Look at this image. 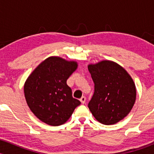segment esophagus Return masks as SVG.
<instances>
[{"mask_svg":"<svg viewBox=\"0 0 154 154\" xmlns=\"http://www.w3.org/2000/svg\"><path fill=\"white\" fill-rule=\"evenodd\" d=\"M79 100H80L81 101V103H82V104H84L85 103V100H86V98L85 96H82V98H80V99H79Z\"/></svg>","mask_w":154,"mask_h":154,"instance_id":"obj_1","label":"esophagus"}]
</instances>
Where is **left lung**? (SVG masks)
Here are the masks:
<instances>
[{
  "label": "left lung",
  "instance_id": "8db88e82",
  "mask_svg": "<svg viewBox=\"0 0 154 154\" xmlns=\"http://www.w3.org/2000/svg\"><path fill=\"white\" fill-rule=\"evenodd\" d=\"M95 84L94 94L88 108L97 121L114 125L132 110L136 100V88L128 72L117 63L103 60L88 65Z\"/></svg>",
  "mask_w": 154,
  "mask_h": 154
}]
</instances>
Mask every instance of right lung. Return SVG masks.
Wrapping results in <instances>:
<instances>
[{"label": "right lung", "instance_id": "1", "mask_svg": "<svg viewBox=\"0 0 154 154\" xmlns=\"http://www.w3.org/2000/svg\"><path fill=\"white\" fill-rule=\"evenodd\" d=\"M75 61L50 56L42 61L26 79L24 97L32 112L51 126L63 125L80 101L72 97L66 80L77 69Z\"/></svg>", "mask_w": 154, "mask_h": 154}]
</instances>
